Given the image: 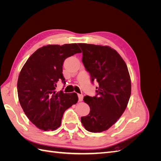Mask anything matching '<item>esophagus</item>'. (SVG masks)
<instances>
[{
	"label": "esophagus",
	"mask_w": 161,
	"mask_h": 161,
	"mask_svg": "<svg viewBox=\"0 0 161 161\" xmlns=\"http://www.w3.org/2000/svg\"><path fill=\"white\" fill-rule=\"evenodd\" d=\"M78 97H79V101H82V99H83V95H82V94H79L78 95Z\"/></svg>",
	"instance_id": "1"
}]
</instances>
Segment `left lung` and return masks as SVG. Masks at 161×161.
Returning a JSON list of instances; mask_svg holds the SVG:
<instances>
[{"instance_id":"1","label":"left lung","mask_w":161,"mask_h":161,"mask_svg":"<svg viewBox=\"0 0 161 161\" xmlns=\"http://www.w3.org/2000/svg\"><path fill=\"white\" fill-rule=\"evenodd\" d=\"M82 52V63L96 80L95 97L85 96L90 107L89 115L82 117L81 123L91 132L108 130L123 114L131 95V80L125 62L109 46L78 43Z\"/></svg>"}]
</instances>
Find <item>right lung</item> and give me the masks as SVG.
<instances>
[{
    "label": "right lung",
    "instance_id": "add662e5",
    "mask_svg": "<svg viewBox=\"0 0 161 161\" xmlns=\"http://www.w3.org/2000/svg\"><path fill=\"white\" fill-rule=\"evenodd\" d=\"M81 50L76 43L47 45L39 48L23 66L17 81L19 101L28 119L39 129L55 130L64 111L76 104V92L56 91L58 82L66 84L62 74L64 60Z\"/></svg>",
    "mask_w": 161,
    "mask_h": 161
}]
</instances>
